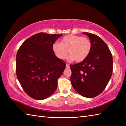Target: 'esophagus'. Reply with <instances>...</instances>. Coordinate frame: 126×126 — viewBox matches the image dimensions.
<instances>
[{
    "instance_id": "1",
    "label": "esophagus",
    "mask_w": 126,
    "mask_h": 126,
    "mask_svg": "<svg viewBox=\"0 0 126 126\" xmlns=\"http://www.w3.org/2000/svg\"><path fill=\"white\" fill-rule=\"evenodd\" d=\"M69 67H70V65H69V64H66V68H69Z\"/></svg>"
}]
</instances>
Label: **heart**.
<instances>
[{
	"mask_svg": "<svg viewBox=\"0 0 126 126\" xmlns=\"http://www.w3.org/2000/svg\"><path fill=\"white\" fill-rule=\"evenodd\" d=\"M52 49L58 59H66L69 51L71 59L76 62H81L89 56L92 49V43L87 37L70 34L64 37L61 43H54Z\"/></svg>",
	"mask_w": 126,
	"mask_h": 126,
	"instance_id": "obj_1",
	"label": "heart"
}]
</instances>
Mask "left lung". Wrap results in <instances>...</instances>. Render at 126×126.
Masks as SVG:
<instances>
[{
	"label": "left lung",
	"mask_w": 126,
	"mask_h": 126,
	"mask_svg": "<svg viewBox=\"0 0 126 126\" xmlns=\"http://www.w3.org/2000/svg\"><path fill=\"white\" fill-rule=\"evenodd\" d=\"M90 39L92 49L88 57L82 62L70 65V80L74 89L82 96L93 98L103 92L113 73L111 53L100 37L83 32Z\"/></svg>",
	"instance_id": "1"
}]
</instances>
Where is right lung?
<instances>
[{"instance_id":"right-lung-1","label":"right lung","mask_w":126,"mask_h":126,"mask_svg":"<svg viewBox=\"0 0 126 126\" xmlns=\"http://www.w3.org/2000/svg\"><path fill=\"white\" fill-rule=\"evenodd\" d=\"M63 34L41 32L23 42L16 56V75L25 92L33 99L44 100L53 94L65 63L53 53L52 46Z\"/></svg>"}]
</instances>
